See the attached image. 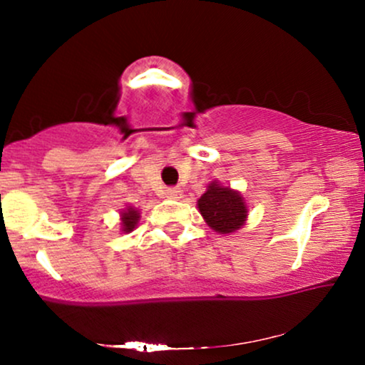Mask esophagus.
Returning <instances> with one entry per match:
<instances>
[{
	"instance_id": "1",
	"label": "esophagus",
	"mask_w": 365,
	"mask_h": 365,
	"mask_svg": "<svg viewBox=\"0 0 365 365\" xmlns=\"http://www.w3.org/2000/svg\"><path fill=\"white\" fill-rule=\"evenodd\" d=\"M165 195L168 197V199H182V190H180V188H177V187H168V188H166Z\"/></svg>"
}]
</instances>
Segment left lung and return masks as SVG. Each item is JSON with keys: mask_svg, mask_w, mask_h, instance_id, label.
Segmentation results:
<instances>
[{"mask_svg": "<svg viewBox=\"0 0 365 365\" xmlns=\"http://www.w3.org/2000/svg\"><path fill=\"white\" fill-rule=\"evenodd\" d=\"M199 211L206 223L217 233H232L245 223L247 207L244 197L228 187L212 182L206 194L200 195Z\"/></svg>", "mask_w": 365, "mask_h": 365, "instance_id": "1", "label": "left lung"}]
</instances>
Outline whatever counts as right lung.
I'll use <instances>...</instances> for the list:
<instances>
[{
    "label": "right lung",
    "mask_w": 365,
    "mask_h": 365,
    "mask_svg": "<svg viewBox=\"0 0 365 365\" xmlns=\"http://www.w3.org/2000/svg\"><path fill=\"white\" fill-rule=\"evenodd\" d=\"M137 221H139V212L135 209H127V211L121 215V225H123V232H132L137 226Z\"/></svg>",
    "instance_id": "1"
}]
</instances>
